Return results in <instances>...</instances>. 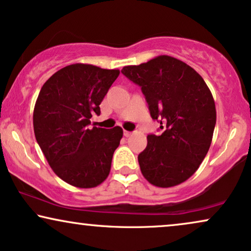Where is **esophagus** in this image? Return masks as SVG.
<instances>
[{"instance_id": "1", "label": "esophagus", "mask_w": 251, "mask_h": 251, "mask_svg": "<svg viewBox=\"0 0 251 251\" xmlns=\"http://www.w3.org/2000/svg\"><path fill=\"white\" fill-rule=\"evenodd\" d=\"M123 133H125L126 137H129V136L131 135V132H130V131H126V130H125V132H123Z\"/></svg>"}]
</instances>
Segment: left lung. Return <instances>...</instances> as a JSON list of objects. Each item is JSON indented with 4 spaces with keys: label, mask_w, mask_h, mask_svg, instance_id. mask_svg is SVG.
<instances>
[{
    "label": "left lung",
    "mask_w": 251,
    "mask_h": 251,
    "mask_svg": "<svg viewBox=\"0 0 251 251\" xmlns=\"http://www.w3.org/2000/svg\"><path fill=\"white\" fill-rule=\"evenodd\" d=\"M122 74L142 87L150 114L164 132L149 135L138 155L142 174L160 188L187 181L209 151L217 112L212 93L196 70L177 58L160 55Z\"/></svg>",
    "instance_id": "8db88e82"
}]
</instances>
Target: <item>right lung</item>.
I'll list each match as a JSON object with an SVG mask.
<instances>
[{
    "instance_id": "1",
    "label": "right lung",
    "mask_w": 251,
    "mask_h": 251,
    "mask_svg": "<svg viewBox=\"0 0 251 251\" xmlns=\"http://www.w3.org/2000/svg\"><path fill=\"white\" fill-rule=\"evenodd\" d=\"M119 75L118 69L70 64L42 85L35 101V139L54 173L74 187L94 188L109 175L123 130L89 125Z\"/></svg>"
}]
</instances>
